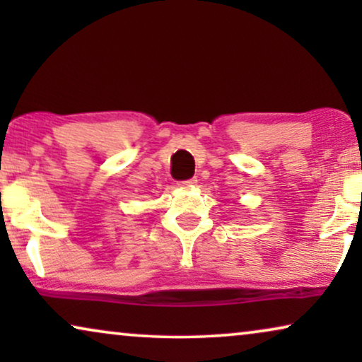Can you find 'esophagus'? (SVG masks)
I'll return each instance as SVG.
<instances>
[{
	"label": "esophagus",
	"mask_w": 362,
	"mask_h": 362,
	"mask_svg": "<svg viewBox=\"0 0 362 362\" xmlns=\"http://www.w3.org/2000/svg\"><path fill=\"white\" fill-rule=\"evenodd\" d=\"M197 182V180L196 177H191V180H185V181H180L177 182V186H181V187H187V186H194Z\"/></svg>",
	"instance_id": "34e87169"
}]
</instances>
